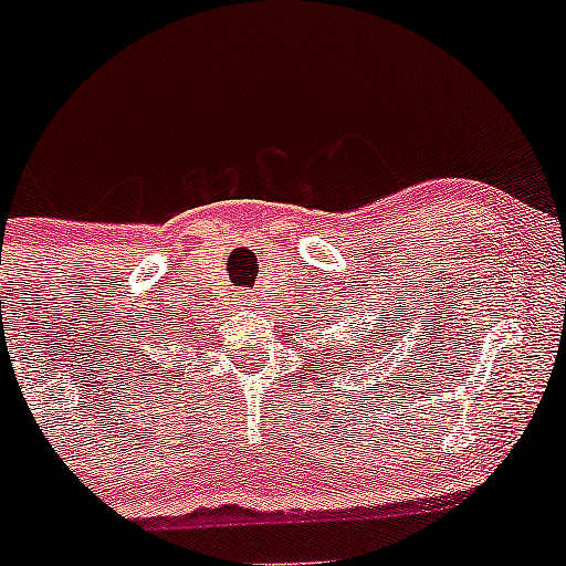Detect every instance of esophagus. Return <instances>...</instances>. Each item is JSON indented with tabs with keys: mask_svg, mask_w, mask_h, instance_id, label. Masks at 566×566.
I'll use <instances>...</instances> for the list:
<instances>
[{
	"mask_svg": "<svg viewBox=\"0 0 566 566\" xmlns=\"http://www.w3.org/2000/svg\"><path fill=\"white\" fill-rule=\"evenodd\" d=\"M241 298L243 304H254V293H251V290H241Z\"/></svg>",
	"mask_w": 566,
	"mask_h": 566,
	"instance_id": "obj_1",
	"label": "esophagus"
}]
</instances>
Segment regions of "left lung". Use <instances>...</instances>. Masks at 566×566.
Listing matches in <instances>:
<instances>
[{
    "mask_svg": "<svg viewBox=\"0 0 566 566\" xmlns=\"http://www.w3.org/2000/svg\"><path fill=\"white\" fill-rule=\"evenodd\" d=\"M373 329L378 334V323H373ZM373 336L375 335L371 334V331H367V334H364V339H367L369 345H373ZM339 353H342V361H345V364H342V369H347V364H350L353 358H356V350H353V347H339ZM369 356H373V350H369Z\"/></svg>",
    "mask_w": 566,
    "mask_h": 566,
    "instance_id": "1",
    "label": "left lung"
}]
</instances>
